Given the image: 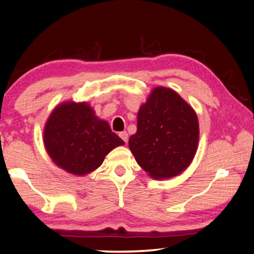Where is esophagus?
<instances>
[{
  "instance_id": "esophagus-1",
  "label": "esophagus",
  "mask_w": 254,
  "mask_h": 254,
  "mask_svg": "<svg viewBox=\"0 0 254 254\" xmlns=\"http://www.w3.org/2000/svg\"><path fill=\"white\" fill-rule=\"evenodd\" d=\"M119 136H120V138H122L125 143H127V140H128V134H127V131H122L119 134Z\"/></svg>"
}]
</instances>
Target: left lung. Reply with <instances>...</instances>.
Instances as JSON below:
<instances>
[{"mask_svg":"<svg viewBox=\"0 0 254 254\" xmlns=\"http://www.w3.org/2000/svg\"><path fill=\"white\" fill-rule=\"evenodd\" d=\"M199 123L196 111L176 91L157 86L137 114V131L129 137V149L153 179L177 177L196 155Z\"/></svg>","mask_w":254,"mask_h":254,"instance_id":"obj_1","label":"left lung"}]
</instances>
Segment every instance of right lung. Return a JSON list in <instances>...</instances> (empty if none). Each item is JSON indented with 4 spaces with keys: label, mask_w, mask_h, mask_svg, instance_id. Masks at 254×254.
<instances>
[{
    "label": "right lung",
    "mask_w": 254,
    "mask_h": 254,
    "mask_svg": "<svg viewBox=\"0 0 254 254\" xmlns=\"http://www.w3.org/2000/svg\"><path fill=\"white\" fill-rule=\"evenodd\" d=\"M124 144L88 102H62L44 128L49 157L58 168L78 177L97 170L108 153Z\"/></svg>",
    "instance_id": "add662e5"
}]
</instances>
